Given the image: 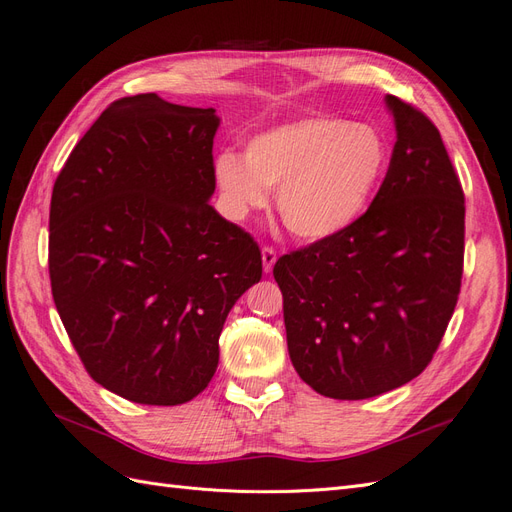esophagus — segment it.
Wrapping results in <instances>:
<instances>
[{
    "label": "esophagus",
    "mask_w": 512,
    "mask_h": 512,
    "mask_svg": "<svg viewBox=\"0 0 512 512\" xmlns=\"http://www.w3.org/2000/svg\"><path fill=\"white\" fill-rule=\"evenodd\" d=\"M275 258H278V256H275V250H273V247H269V245L262 247V267H265V271H267V273H271V271H273Z\"/></svg>",
    "instance_id": "34e87169"
}]
</instances>
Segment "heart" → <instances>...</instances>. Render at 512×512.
<instances>
[{"instance_id": "b5f03b06", "label": "heart", "mask_w": 512, "mask_h": 512, "mask_svg": "<svg viewBox=\"0 0 512 512\" xmlns=\"http://www.w3.org/2000/svg\"><path fill=\"white\" fill-rule=\"evenodd\" d=\"M388 170V144L370 124L310 116L254 135L243 161L217 159L215 174L237 213L275 204L286 230L303 241L336 237L366 213Z\"/></svg>"}]
</instances>
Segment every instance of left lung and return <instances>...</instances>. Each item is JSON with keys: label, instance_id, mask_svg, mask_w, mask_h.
Returning <instances> with one entry per match:
<instances>
[{"label": "left lung", "instance_id": "obj_1", "mask_svg": "<svg viewBox=\"0 0 512 512\" xmlns=\"http://www.w3.org/2000/svg\"><path fill=\"white\" fill-rule=\"evenodd\" d=\"M388 174L336 237L278 258L288 355L314 392L362 400L431 364L461 293L465 196L435 124L388 96Z\"/></svg>", "mask_w": 512, "mask_h": 512}]
</instances>
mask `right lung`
<instances>
[{
	"label": "right lung",
	"instance_id": "right-lung-1",
	"mask_svg": "<svg viewBox=\"0 0 512 512\" xmlns=\"http://www.w3.org/2000/svg\"><path fill=\"white\" fill-rule=\"evenodd\" d=\"M215 109L124 96L55 178L49 278L68 338L105 390L183 405L213 379L226 316L262 275L215 191Z\"/></svg>",
	"mask_w": 512,
	"mask_h": 512
}]
</instances>
